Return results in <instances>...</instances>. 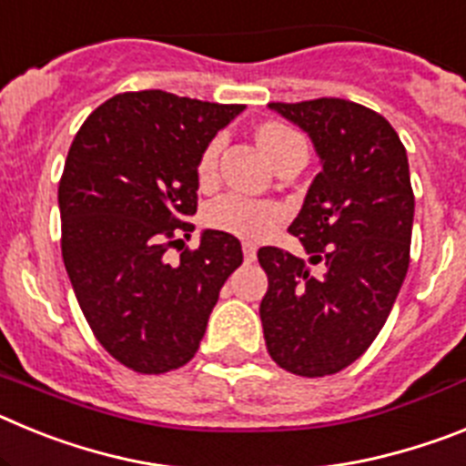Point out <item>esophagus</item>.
<instances>
[{
	"mask_svg": "<svg viewBox=\"0 0 466 466\" xmlns=\"http://www.w3.org/2000/svg\"><path fill=\"white\" fill-rule=\"evenodd\" d=\"M242 252H245L247 261H254L257 258V247L252 242H242Z\"/></svg>",
	"mask_w": 466,
	"mask_h": 466,
	"instance_id": "esophagus-1",
	"label": "esophagus"
}]
</instances>
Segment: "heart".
Segmentation results:
<instances>
[{
  "mask_svg": "<svg viewBox=\"0 0 466 466\" xmlns=\"http://www.w3.org/2000/svg\"><path fill=\"white\" fill-rule=\"evenodd\" d=\"M257 137L261 149L266 151L270 160L278 158L282 149H287L291 142L300 139L299 135L291 133L289 127L279 126V123H263L258 127ZM217 158H219V139H212L200 154V160H198V179H200V184L212 182L214 170H217ZM278 219L279 208L270 203H258V200L245 198L240 193H226V196L212 200L205 209L208 226L224 230V233H233V236L249 238V240L268 236L273 226L278 224Z\"/></svg>",
  "mask_w": 466,
  "mask_h": 466,
  "instance_id": "heart-1",
  "label": "heart"
}]
</instances>
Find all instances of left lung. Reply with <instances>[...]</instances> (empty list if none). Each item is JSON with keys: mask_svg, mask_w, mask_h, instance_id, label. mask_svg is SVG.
<instances>
[{"mask_svg": "<svg viewBox=\"0 0 466 466\" xmlns=\"http://www.w3.org/2000/svg\"><path fill=\"white\" fill-rule=\"evenodd\" d=\"M268 106L310 137L322 172L289 226L308 261L278 247L258 249L268 275L258 308L263 339L284 371L331 376L373 343L409 270V158L394 127L357 102Z\"/></svg>", "mask_w": 466, "mask_h": 466, "instance_id": "1", "label": "left lung"}]
</instances>
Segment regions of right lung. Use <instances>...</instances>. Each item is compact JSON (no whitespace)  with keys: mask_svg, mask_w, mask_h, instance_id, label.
<instances>
[{"mask_svg":"<svg viewBox=\"0 0 466 466\" xmlns=\"http://www.w3.org/2000/svg\"><path fill=\"white\" fill-rule=\"evenodd\" d=\"M242 105L123 93L84 121L57 187L63 258L81 310L102 348L137 373L179 369L200 348L212 308L242 263L238 238H191L198 160ZM182 249V247H179Z\"/></svg>","mask_w":466,"mask_h":466,"instance_id":"1","label":"right lung"}]
</instances>
